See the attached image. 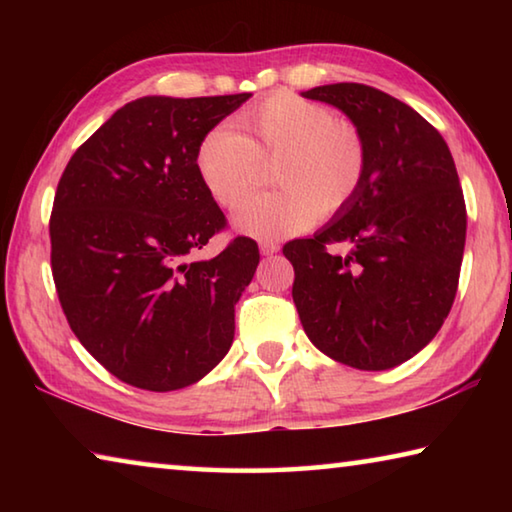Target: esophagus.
Segmentation results:
<instances>
[{"label": "esophagus", "mask_w": 512, "mask_h": 512, "mask_svg": "<svg viewBox=\"0 0 512 512\" xmlns=\"http://www.w3.org/2000/svg\"><path fill=\"white\" fill-rule=\"evenodd\" d=\"M277 250H280V244H275V241H259V253L262 255H275Z\"/></svg>", "instance_id": "esophagus-1"}]
</instances>
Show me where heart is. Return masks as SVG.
<instances>
[{
  "label": "heart",
  "mask_w": 512,
  "mask_h": 512,
  "mask_svg": "<svg viewBox=\"0 0 512 512\" xmlns=\"http://www.w3.org/2000/svg\"><path fill=\"white\" fill-rule=\"evenodd\" d=\"M274 164L273 193L245 198ZM196 171L212 198L237 207L235 228L271 239L307 230L348 207L368 171V149L357 126L334 110L275 94L237 117V128L214 126L196 149Z\"/></svg>",
  "instance_id": "heart-1"
}]
</instances>
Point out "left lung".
<instances>
[{"instance_id":"left-lung-1","label":"left lung","mask_w":512,"mask_h":512,"mask_svg":"<svg viewBox=\"0 0 512 512\" xmlns=\"http://www.w3.org/2000/svg\"><path fill=\"white\" fill-rule=\"evenodd\" d=\"M339 108L368 149L357 196L311 239L282 248L309 341L357 370L409 361L443 327L461 275L467 214L449 146L427 119L361 83L302 92ZM332 243L351 246L332 256Z\"/></svg>"}]
</instances>
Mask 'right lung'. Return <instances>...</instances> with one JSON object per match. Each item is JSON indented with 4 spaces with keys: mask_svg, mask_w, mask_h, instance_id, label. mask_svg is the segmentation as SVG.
I'll list each match as a JSON object with an SVG mask.
<instances>
[{
    "mask_svg": "<svg viewBox=\"0 0 512 512\" xmlns=\"http://www.w3.org/2000/svg\"><path fill=\"white\" fill-rule=\"evenodd\" d=\"M253 94L142 97L83 142L51 210V273L67 323L94 359L144 391L203 379L235 339V305L259 264L237 237L194 259L225 216L196 149Z\"/></svg>",
    "mask_w": 512,
    "mask_h": 512,
    "instance_id": "1",
    "label": "right lung"
}]
</instances>
